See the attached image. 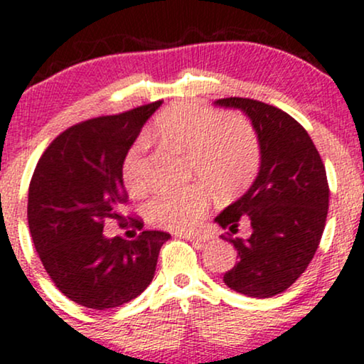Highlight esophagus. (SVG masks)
Masks as SVG:
<instances>
[{
  "instance_id": "obj_1",
  "label": "esophagus",
  "mask_w": 364,
  "mask_h": 364,
  "mask_svg": "<svg viewBox=\"0 0 364 364\" xmlns=\"http://www.w3.org/2000/svg\"><path fill=\"white\" fill-rule=\"evenodd\" d=\"M179 237H183V240H188V241H205L207 237L205 236H200V235H193V232H179L178 235Z\"/></svg>"
}]
</instances>
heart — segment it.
<instances>
[{
    "label": "heart",
    "instance_id": "1",
    "mask_svg": "<svg viewBox=\"0 0 364 364\" xmlns=\"http://www.w3.org/2000/svg\"><path fill=\"white\" fill-rule=\"evenodd\" d=\"M154 135L186 154V171L219 196L250 185L260 166V141L253 124L240 114H223L191 102L166 107L154 119ZM144 141L127 150L121 176L133 193L145 186ZM210 195L200 183L157 191L145 205L152 224L169 231H190L207 212Z\"/></svg>",
    "mask_w": 364,
    "mask_h": 364
}]
</instances>
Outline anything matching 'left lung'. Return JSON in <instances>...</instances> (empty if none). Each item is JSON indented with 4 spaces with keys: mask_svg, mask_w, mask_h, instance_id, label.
<instances>
[{
    "mask_svg": "<svg viewBox=\"0 0 364 364\" xmlns=\"http://www.w3.org/2000/svg\"><path fill=\"white\" fill-rule=\"evenodd\" d=\"M215 104L243 111L260 141L257 179L215 217L232 235L241 220L252 225L246 240L220 236L237 250L224 282L250 298H272L296 282L318 248L328 212L327 173L308 132L287 112L243 97Z\"/></svg>",
    "mask_w": 364,
    "mask_h": 364,
    "instance_id": "1",
    "label": "left lung"
}]
</instances>
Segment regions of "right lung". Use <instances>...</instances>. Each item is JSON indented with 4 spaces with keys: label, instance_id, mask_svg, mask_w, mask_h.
I'll use <instances>...</instances> for the list:
<instances>
[{
    "label": "right lung",
    "instance_id": "right-lung-1",
    "mask_svg": "<svg viewBox=\"0 0 364 364\" xmlns=\"http://www.w3.org/2000/svg\"><path fill=\"white\" fill-rule=\"evenodd\" d=\"M162 101L65 129L37 162L28 186L32 241L54 286L92 310H107L141 294L156 274L171 235L141 231L133 241L104 236V223L127 220L121 164L127 150ZM129 219V217H128ZM128 225V224H127Z\"/></svg>",
    "mask_w": 364,
    "mask_h": 364
}]
</instances>
